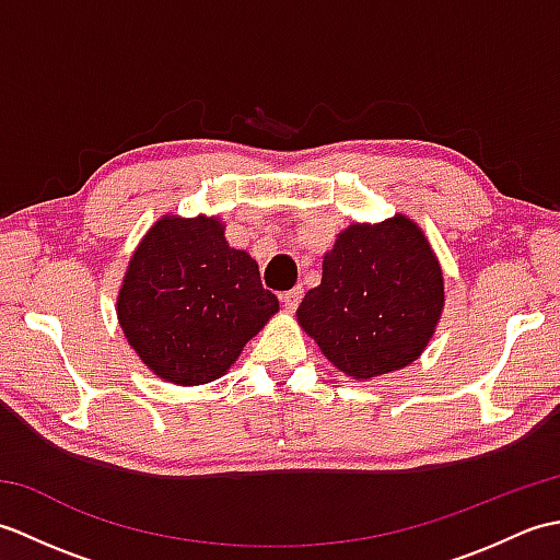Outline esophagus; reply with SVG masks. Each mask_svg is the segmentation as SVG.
Segmentation results:
<instances>
[{
    "mask_svg": "<svg viewBox=\"0 0 560 560\" xmlns=\"http://www.w3.org/2000/svg\"><path fill=\"white\" fill-rule=\"evenodd\" d=\"M279 299H281V303H283V307H287V311H295V307H299V303H301V299H303V291L301 289L283 291Z\"/></svg>",
    "mask_w": 560,
    "mask_h": 560,
    "instance_id": "obj_1",
    "label": "esophagus"
}]
</instances>
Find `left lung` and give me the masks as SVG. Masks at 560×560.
Returning <instances> with one entry per match:
<instances>
[{"instance_id":"left-lung-1","label":"left lung","mask_w":560,"mask_h":560,"mask_svg":"<svg viewBox=\"0 0 560 560\" xmlns=\"http://www.w3.org/2000/svg\"><path fill=\"white\" fill-rule=\"evenodd\" d=\"M445 305L443 271L411 219L353 223L323 259V281L305 293L299 323L353 380L419 359Z\"/></svg>"}]
</instances>
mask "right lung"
I'll return each instance as SVG.
<instances>
[{
    "label": "right lung",
    "instance_id": "right-lung-1",
    "mask_svg": "<svg viewBox=\"0 0 560 560\" xmlns=\"http://www.w3.org/2000/svg\"><path fill=\"white\" fill-rule=\"evenodd\" d=\"M279 311L257 261L217 217H163L141 237L117 295V319L139 359L175 385L225 375Z\"/></svg>",
    "mask_w": 560,
    "mask_h": 560
}]
</instances>
